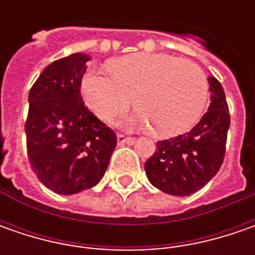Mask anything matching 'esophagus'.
<instances>
[{"instance_id": "1", "label": "esophagus", "mask_w": 255, "mask_h": 255, "mask_svg": "<svg viewBox=\"0 0 255 255\" xmlns=\"http://www.w3.org/2000/svg\"><path fill=\"white\" fill-rule=\"evenodd\" d=\"M134 142V139L130 137V136H126V134H122V133H118V143L119 144H132Z\"/></svg>"}]
</instances>
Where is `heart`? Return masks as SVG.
I'll list each match as a JSON object with an SVG mask.
<instances>
[{
    "mask_svg": "<svg viewBox=\"0 0 255 255\" xmlns=\"http://www.w3.org/2000/svg\"><path fill=\"white\" fill-rule=\"evenodd\" d=\"M108 72L89 68L81 79V95L99 119L126 111L132 98L137 112L130 123L147 125L156 137L189 130L204 112L209 82L200 66L167 54L142 52L115 59Z\"/></svg>",
    "mask_w": 255,
    "mask_h": 255,
    "instance_id": "obj_1",
    "label": "heart"
}]
</instances>
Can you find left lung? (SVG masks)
<instances>
[{"mask_svg": "<svg viewBox=\"0 0 255 255\" xmlns=\"http://www.w3.org/2000/svg\"><path fill=\"white\" fill-rule=\"evenodd\" d=\"M211 103L190 132L156 143L144 170L154 187L173 196H189L204 187L220 170L230 112L221 84L209 76Z\"/></svg>", "mask_w": 255, "mask_h": 255, "instance_id": "8db88e82", "label": "left lung"}]
</instances>
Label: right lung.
Instances as JSON below:
<instances>
[{
	"label": "right lung",
	"mask_w": 255,
	"mask_h": 255,
	"mask_svg": "<svg viewBox=\"0 0 255 255\" xmlns=\"http://www.w3.org/2000/svg\"><path fill=\"white\" fill-rule=\"evenodd\" d=\"M89 56L72 54L48 65L32 85L25 122L28 160L39 181L58 194H75L103 177L116 133L81 96Z\"/></svg>",
	"instance_id": "add662e5"
}]
</instances>
